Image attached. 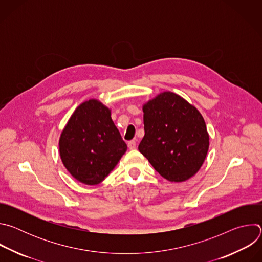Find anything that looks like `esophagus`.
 <instances>
[{
	"mask_svg": "<svg viewBox=\"0 0 262 262\" xmlns=\"http://www.w3.org/2000/svg\"><path fill=\"white\" fill-rule=\"evenodd\" d=\"M127 146H128V148L130 149V150H134V149H136V146H137V143H136V141H129L128 143H127Z\"/></svg>",
	"mask_w": 262,
	"mask_h": 262,
	"instance_id": "1",
	"label": "esophagus"
}]
</instances>
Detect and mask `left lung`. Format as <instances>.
Returning <instances> with one entry per match:
<instances>
[{
    "mask_svg": "<svg viewBox=\"0 0 262 262\" xmlns=\"http://www.w3.org/2000/svg\"><path fill=\"white\" fill-rule=\"evenodd\" d=\"M145 135L140 152L164 178L182 182L203 165L209 135L198 108L180 95L164 91L143 106Z\"/></svg>",
    "mask_w": 262,
    "mask_h": 262,
    "instance_id": "obj_1",
    "label": "left lung"
}]
</instances>
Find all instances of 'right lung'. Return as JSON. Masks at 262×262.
Here are the masks:
<instances>
[{
  "instance_id": "obj_1",
  "label": "right lung",
  "mask_w": 262,
  "mask_h": 262,
  "mask_svg": "<svg viewBox=\"0 0 262 262\" xmlns=\"http://www.w3.org/2000/svg\"><path fill=\"white\" fill-rule=\"evenodd\" d=\"M127 145L111 117V108L95 98L82 102L59 139L61 161L78 181L95 185L113 171Z\"/></svg>"
}]
</instances>
